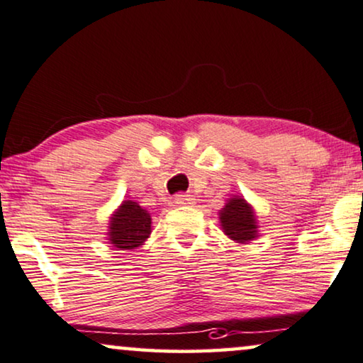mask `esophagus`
I'll return each mask as SVG.
<instances>
[{"instance_id": "1", "label": "esophagus", "mask_w": 363, "mask_h": 363, "mask_svg": "<svg viewBox=\"0 0 363 363\" xmlns=\"http://www.w3.org/2000/svg\"><path fill=\"white\" fill-rule=\"evenodd\" d=\"M174 203L176 205H194L196 203V199L192 196H187V194H177L174 197Z\"/></svg>"}]
</instances>
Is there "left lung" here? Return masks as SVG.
<instances>
[{
	"instance_id": "obj_1",
	"label": "left lung",
	"mask_w": 363,
	"mask_h": 363,
	"mask_svg": "<svg viewBox=\"0 0 363 363\" xmlns=\"http://www.w3.org/2000/svg\"><path fill=\"white\" fill-rule=\"evenodd\" d=\"M221 231L235 242H251L259 236V221L252 205L245 197L233 196L218 212Z\"/></svg>"
}]
</instances>
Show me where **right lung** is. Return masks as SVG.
I'll return each instance as SVG.
<instances>
[{
	"label": "right lung",
	"mask_w": 363,
	"mask_h": 363,
	"mask_svg": "<svg viewBox=\"0 0 363 363\" xmlns=\"http://www.w3.org/2000/svg\"><path fill=\"white\" fill-rule=\"evenodd\" d=\"M151 235V215L133 200H123L109 216L107 241L117 251L137 250Z\"/></svg>",
	"instance_id": "add662e5"
}]
</instances>
